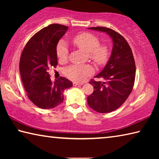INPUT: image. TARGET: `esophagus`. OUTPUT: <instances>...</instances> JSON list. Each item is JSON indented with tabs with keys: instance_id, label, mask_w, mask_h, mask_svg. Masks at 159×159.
Here are the masks:
<instances>
[{
	"instance_id": "esophagus-1",
	"label": "esophagus",
	"mask_w": 159,
	"mask_h": 159,
	"mask_svg": "<svg viewBox=\"0 0 159 159\" xmlns=\"http://www.w3.org/2000/svg\"><path fill=\"white\" fill-rule=\"evenodd\" d=\"M83 85V83H78V82H74L73 83V85L74 86H76V85Z\"/></svg>"
}]
</instances>
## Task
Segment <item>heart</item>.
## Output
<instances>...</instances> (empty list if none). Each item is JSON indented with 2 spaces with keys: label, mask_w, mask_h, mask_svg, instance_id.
I'll return each instance as SVG.
<instances>
[{
  "label": "heart",
  "mask_w": 159,
  "mask_h": 159,
  "mask_svg": "<svg viewBox=\"0 0 159 159\" xmlns=\"http://www.w3.org/2000/svg\"><path fill=\"white\" fill-rule=\"evenodd\" d=\"M73 43L80 49L88 52V56L97 65L106 62L109 56V48L105 44H99V39L93 34H79L75 36ZM56 53L60 60L64 61L68 57L69 48L66 42L61 40L56 48ZM66 76L76 81H83L87 76L93 73V69L89 64H74L64 70Z\"/></svg>",
  "instance_id": "heart-1"
}]
</instances>
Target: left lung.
<instances>
[{
  "label": "left lung",
  "mask_w": 159,
  "mask_h": 159,
  "mask_svg": "<svg viewBox=\"0 0 159 159\" xmlns=\"http://www.w3.org/2000/svg\"><path fill=\"white\" fill-rule=\"evenodd\" d=\"M92 30L105 32L111 37V57L104 69L95 76L104 81L91 79L94 91L87 98L91 109L99 113H109L122 105L132 92L135 79V62L133 52L125 38L111 29L98 26Z\"/></svg>",
  "instance_id": "left-lung-1"
}]
</instances>
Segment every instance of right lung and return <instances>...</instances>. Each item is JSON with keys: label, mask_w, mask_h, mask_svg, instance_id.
Wrapping results in <instances>:
<instances>
[{"label": "right lung", "mask_w": 159, "mask_h": 159, "mask_svg": "<svg viewBox=\"0 0 159 159\" xmlns=\"http://www.w3.org/2000/svg\"><path fill=\"white\" fill-rule=\"evenodd\" d=\"M68 26L52 24L32 36L21 55L20 71L29 99L38 107L52 109L64 100V91L72 82L60 77L52 82L48 70L57 65L56 48Z\"/></svg>", "instance_id": "right-lung-1"}]
</instances>
